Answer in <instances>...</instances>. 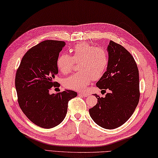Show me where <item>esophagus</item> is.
Masks as SVG:
<instances>
[{
    "mask_svg": "<svg viewBox=\"0 0 158 158\" xmlns=\"http://www.w3.org/2000/svg\"><path fill=\"white\" fill-rule=\"evenodd\" d=\"M78 95H80V96H81L87 97V96H89V94H88V93H82V92H79Z\"/></svg>",
    "mask_w": 158,
    "mask_h": 158,
    "instance_id": "34e87169",
    "label": "esophagus"
}]
</instances>
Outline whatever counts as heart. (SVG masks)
<instances>
[{
	"label": "heart",
	"instance_id": "b5f03b06",
	"mask_svg": "<svg viewBox=\"0 0 158 158\" xmlns=\"http://www.w3.org/2000/svg\"><path fill=\"white\" fill-rule=\"evenodd\" d=\"M71 56L62 53L56 61L58 69L62 73H69L78 62L80 71L64 80L65 87L73 90H82L92 80L100 79L105 73L109 64L108 53L102 47H94L88 43H80L70 50Z\"/></svg>",
	"mask_w": 158,
	"mask_h": 158
}]
</instances>
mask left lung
I'll return each mask as SVG.
<instances>
[{"instance_id":"obj_1","label":"left lung","mask_w":158,"mask_h":158,"mask_svg":"<svg viewBox=\"0 0 158 158\" xmlns=\"http://www.w3.org/2000/svg\"><path fill=\"white\" fill-rule=\"evenodd\" d=\"M107 51L108 67L96 86L109 92L105 98L94 94L98 103L89 109V114L98 125L114 129L129 120L139 102V71L134 58L124 47L111 40Z\"/></svg>"}]
</instances>
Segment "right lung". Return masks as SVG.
I'll list each match as a JSON object with an SVG mask.
<instances>
[{"mask_svg":"<svg viewBox=\"0 0 158 158\" xmlns=\"http://www.w3.org/2000/svg\"><path fill=\"white\" fill-rule=\"evenodd\" d=\"M64 41L47 40L29 49L18 68L15 86L18 102L23 112L37 126L50 129L61 123L66 116L68 102L77 96L76 91L65 90L50 94L58 69L56 61Z\"/></svg>","mask_w":158,"mask_h":158,"instance_id":"add662e5","label":"right lung"}]
</instances>
